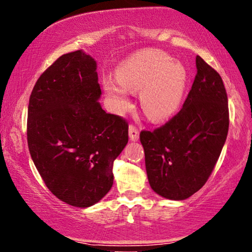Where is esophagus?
I'll return each instance as SVG.
<instances>
[{
    "label": "esophagus",
    "instance_id": "obj_1",
    "mask_svg": "<svg viewBox=\"0 0 252 252\" xmlns=\"http://www.w3.org/2000/svg\"><path fill=\"white\" fill-rule=\"evenodd\" d=\"M128 133H129L130 141H134V142L138 141V138H139V131H138V129L136 128V127L133 126V125H129V127H128Z\"/></svg>",
    "mask_w": 252,
    "mask_h": 252
}]
</instances>
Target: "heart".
I'll return each instance as SVG.
<instances>
[{
  "label": "heart",
  "mask_w": 252,
  "mask_h": 252,
  "mask_svg": "<svg viewBox=\"0 0 252 252\" xmlns=\"http://www.w3.org/2000/svg\"><path fill=\"white\" fill-rule=\"evenodd\" d=\"M117 81L107 76L103 88L116 111L128 107L127 90L141 91L139 101L145 115L154 122L164 121L183 103L188 82L187 69L172 57L160 52L131 56L118 67Z\"/></svg>",
  "instance_id": "heart-1"
}]
</instances>
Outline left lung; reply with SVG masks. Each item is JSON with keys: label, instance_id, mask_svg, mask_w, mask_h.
<instances>
[{"label": "left lung", "instance_id": "1", "mask_svg": "<svg viewBox=\"0 0 252 252\" xmlns=\"http://www.w3.org/2000/svg\"><path fill=\"white\" fill-rule=\"evenodd\" d=\"M181 110L152 131L142 130L151 188L164 198L184 200L212 175L229 130V107L222 77L202 57Z\"/></svg>", "mask_w": 252, "mask_h": 252}]
</instances>
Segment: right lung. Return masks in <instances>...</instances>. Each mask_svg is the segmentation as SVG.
<instances>
[{
  "label": "right lung",
  "mask_w": 252,
  "mask_h": 252,
  "mask_svg": "<svg viewBox=\"0 0 252 252\" xmlns=\"http://www.w3.org/2000/svg\"><path fill=\"white\" fill-rule=\"evenodd\" d=\"M100 94L95 61L80 49L54 62L29 99L30 156L49 190L75 207L110 190L114 161L128 142V123L107 114Z\"/></svg>",
  "instance_id": "1"
}]
</instances>
